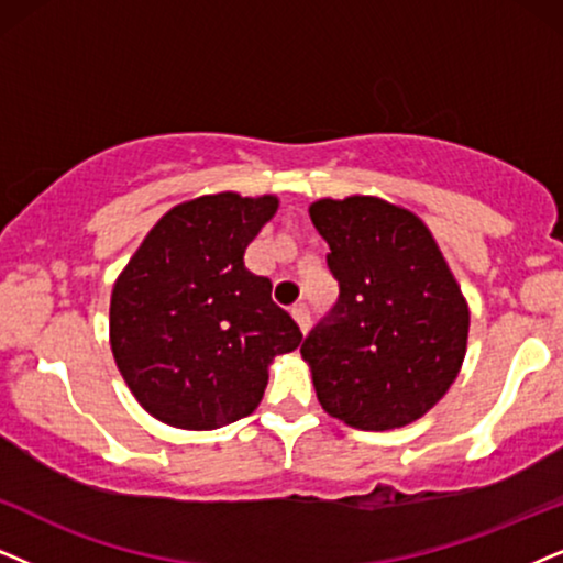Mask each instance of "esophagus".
<instances>
[{"mask_svg":"<svg viewBox=\"0 0 563 563\" xmlns=\"http://www.w3.org/2000/svg\"><path fill=\"white\" fill-rule=\"evenodd\" d=\"M290 314H294L298 327H301V332L309 330V324H311V311H309V306H306V303H296L294 309H290Z\"/></svg>","mask_w":563,"mask_h":563,"instance_id":"1","label":"esophagus"}]
</instances>
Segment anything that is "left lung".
<instances>
[{"mask_svg": "<svg viewBox=\"0 0 563 563\" xmlns=\"http://www.w3.org/2000/svg\"><path fill=\"white\" fill-rule=\"evenodd\" d=\"M311 223L330 244L338 303L301 355L332 418L361 431L400 429L457 379L471 314L423 220L379 197L319 199Z\"/></svg>", "mask_w": 563, "mask_h": 563, "instance_id": "1", "label": "left lung"}]
</instances>
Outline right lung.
I'll return each instance as SVG.
<instances>
[{
    "instance_id": "obj_1",
    "label": "right lung",
    "mask_w": 563,
    "mask_h": 563,
    "mask_svg": "<svg viewBox=\"0 0 563 563\" xmlns=\"http://www.w3.org/2000/svg\"><path fill=\"white\" fill-rule=\"evenodd\" d=\"M275 197L205 195L168 210L111 294V351L126 387L158 421L210 431L252 416L275 355L303 334L244 252Z\"/></svg>"
}]
</instances>
